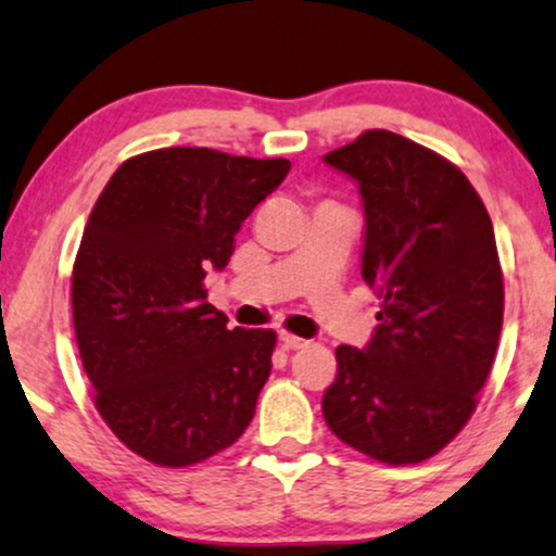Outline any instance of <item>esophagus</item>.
<instances>
[{"mask_svg":"<svg viewBox=\"0 0 556 556\" xmlns=\"http://www.w3.org/2000/svg\"><path fill=\"white\" fill-rule=\"evenodd\" d=\"M279 341H282V346H285V349H305L307 343H311V341L300 339V336L287 333V330H282V333H279Z\"/></svg>","mask_w":556,"mask_h":556,"instance_id":"esophagus-1","label":"esophagus"}]
</instances>
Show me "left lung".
<instances>
[{"instance_id":"left-lung-1","label":"left lung","mask_w":556,"mask_h":556,"mask_svg":"<svg viewBox=\"0 0 556 556\" xmlns=\"http://www.w3.org/2000/svg\"><path fill=\"white\" fill-rule=\"evenodd\" d=\"M359 185L362 277L382 300L367 349H336L323 418L343 444L418 465L465 428L503 328L495 230L465 174L390 130L323 156Z\"/></svg>"}]
</instances>
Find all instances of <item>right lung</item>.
Returning <instances> with one entry per match:
<instances>
[{
  "mask_svg": "<svg viewBox=\"0 0 556 556\" xmlns=\"http://www.w3.org/2000/svg\"><path fill=\"white\" fill-rule=\"evenodd\" d=\"M290 161L159 149L123 161L72 274L76 346L94 407L130 452L192 467L236 444L271 371V328H228L207 302L236 233Z\"/></svg>",
  "mask_w": 556,
  "mask_h": 556,
  "instance_id": "add662e5",
  "label": "right lung"
}]
</instances>
